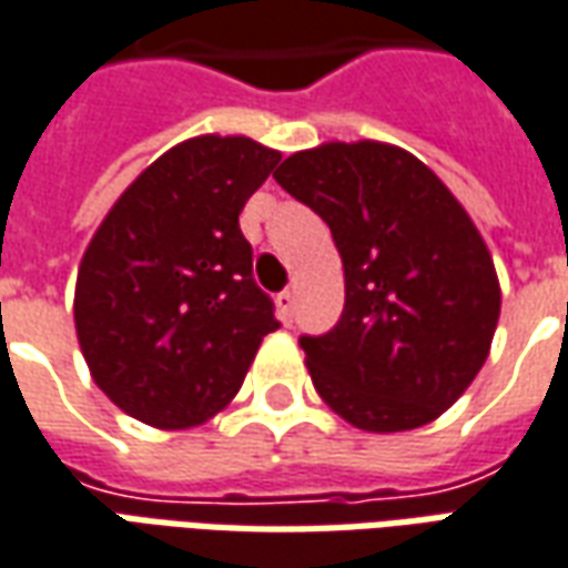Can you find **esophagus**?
Returning <instances> with one entry per match:
<instances>
[{"instance_id": "obj_1", "label": "esophagus", "mask_w": 568, "mask_h": 568, "mask_svg": "<svg viewBox=\"0 0 568 568\" xmlns=\"http://www.w3.org/2000/svg\"><path fill=\"white\" fill-rule=\"evenodd\" d=\"M295 301H297V295L292 292V288H285V292H280V295H276V311H280V320H283V323H292Z\"/></svg>"}]
</instances>
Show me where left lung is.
<instances>
[{
    "label": "left lung",
    "mask_w": 568,
    "mask_h": 568,
    "mask_svg": "<svg viewBox=\"0 0 568 568\" xmlns=\"http://www.w3.org/2000/svg\"><path fill=\"white\" fill-rule=\"evenodd\" d=\"M276 184L323 217L344 313L301 338L316 394L368 434L439 418L486 363L501 285L477 224L418 156L381 141L297 150Z\"/></svg>",
    "instance_id": "left-lung-1"
}]
</instances>
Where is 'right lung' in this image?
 <instances>
[{
  "instance_id": "1",
  "label": "right lung",
  "mask_w": 568,
  "mask_h": 568,
  "mask_svg": "<svg viewBox=\"0 0 568 568\" xmlns=\"http://www.w3.org/2000/svg\"><path fill=\"white\" fill-rule=\"evenodd\" d=\"M283 160L243 134H200L134 178L94 230L73 320L94 384L160 430L215 418L280 328L252 280L240 212Z\"/></svg>"
}]
</instances>
